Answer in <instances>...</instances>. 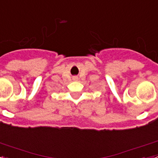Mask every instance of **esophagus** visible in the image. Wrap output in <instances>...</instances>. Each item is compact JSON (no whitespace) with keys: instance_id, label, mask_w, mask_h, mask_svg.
<instances>
[{"instance_id":"obj_1","label":"esophagus","mask_w":158,"mask_h":158,"mask_svg":"<svg viewBox=\"0 0 158 158\" xmlns=\"http://www.w3.org/2000/svg\"><path fill=\"white\" fill-rule=\"evenodd\" d=\"M73 80H77V77H73Z\"/></svg>"}]
</instances>
